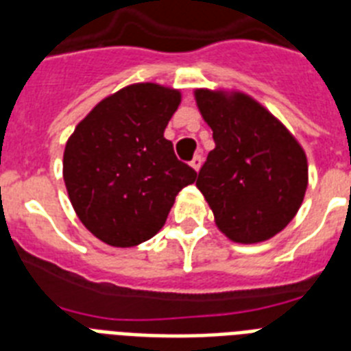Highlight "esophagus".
<instances>
[{
  "instance_id": "obj_1",
  "label": "esophagus",
  "mask_w": 351,
  "mask_h": 351,
  "mask_svg": "<svg viewBox=\"0 0 351 351\" xmlns=\"http://www.w3.org/2000/svg\"><path fill=\"white\" fill-rule=\"evenodd\" d=\"M191 167L195 171H198L200 167H202V156H200V154H197V156L191 160Z\"/></svg>"
}]
</instances>
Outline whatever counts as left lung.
<instances>
[{"mask_svg": "<svg viewBox=\"0 0 351 351\" xmlns=\"http://www.w3.org/2000/svg\"><path fill=\"white\" fill-rule=\"evenodd\" d=\"M195 98L215 140L197 187L213 209L219 230L240 244L271 239L293 220L304 200V151L247 95L198 89Z\"/></svg>", "mask_w": 351, "mask_h": 351, "instance_id": "left-lung-1", "label": "left lung"}]
</instances>
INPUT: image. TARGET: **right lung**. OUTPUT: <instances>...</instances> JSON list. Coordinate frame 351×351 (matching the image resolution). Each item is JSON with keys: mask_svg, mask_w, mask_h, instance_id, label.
<instances>
[{"mask_svg": "<svg viewBox=\"0 0 351 351\" xmlns=\"http://www.w3.org/2000/svg\"><path fill=\"white\" fill-rule=\"evenodd\" d=\"M180 93L134 84L101 100L65 145L63 180L82 224L114 247L162 230L175 197L197 180L164 138Z\"/></svg>", "mask_w": 351, "mask_h": 351, "instance_id": "add662e5", "label": "right lung"}]
</instances>
